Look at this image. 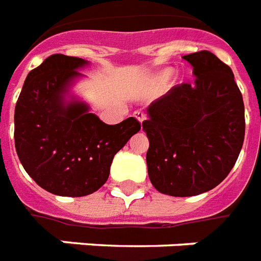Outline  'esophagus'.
Listing matches in <instances>:
<instances>
[{
  "instance_id": "obj_1",
  "label": "esophagus",
  "mask_w": 261,
  "mask_h": 261,
  "mask_svg": "<svg viewBox=\"0 0 261 261\" xmlns=\"http://www.w3.org/2000/svg\"><path fill=\"white\" fill-rule=\"evenodd\" d=\"M135 117L140 121V122H143V121L147 118V116H145V113H144V112H141V110H136V112H135Z\"/></svg>"
}]
</instances>
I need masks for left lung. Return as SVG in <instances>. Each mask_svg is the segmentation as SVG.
<instances>
[{
    "mask_svg": "<svg viewBox=\"0 0 261 261\" xmlns=\"http://www.w3.org/2000/svg\"><path fill=\"white\" fill-rule=\"evenodd\" d=\"M194 85L182 83L148 106V175L159 193L193 197L224 180L245 135L243 95L228 64L209 51L185 55Z\"/></svg>",
    "mask_w": 261,
    "mask_h": 261,
    "instance_id": "left-lung-1",
    "label": "left lung"
}]
</instances>
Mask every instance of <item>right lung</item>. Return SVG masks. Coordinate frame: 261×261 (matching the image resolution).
<instances>
[{
    "mask_svg": "<svg viewBox=\"0 0 261 261\" xmlns=\"http://www.w3.org/2000/svg\"><path fill=\"white\" fill-rule=\"evenodd\" d=\"M86 60L55 55L33 68L25 79L14 109V145L24 170L49 193L83 197L109 178L114 155L140 130L129 117L108 125L79 101L66 102L76 70Z\"/></svg>",
    "mask_w": 261,
    "mask_h": 261,
    "instance_id": "obj_1",
    "label": "right lung"
}]
</instances>
